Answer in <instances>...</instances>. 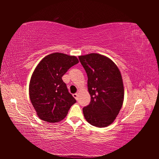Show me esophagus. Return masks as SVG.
Masks as SVG:
<instances>
[{"label":"esophagus","mask_w":159,"mask_h":159,"mask_svg":"<svg viewBox=\"0 0 159 159\" xmlns=\"http://www.w3.org/2000/svg\"><path fill=\"white\" fill-rule=\"evenodd\" d=\"M73 96H74V98H75L76 100H78V93H74V94H73Z\"/></svg>","instance_id":"esophagus-1"}]
</instances>
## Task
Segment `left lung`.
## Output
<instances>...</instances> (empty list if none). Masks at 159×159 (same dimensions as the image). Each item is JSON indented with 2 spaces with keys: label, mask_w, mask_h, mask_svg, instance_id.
I'll return each instance as SVG.
<instances>
[{
  "label": "left lung",
  "mask_w": 159,
  "mask_h": 159,
  "mask_svg": "<svg viewBox=\"0 0 159 159\" xmlns=\"http://www.w3.org/2000/svg\"><path fill=\"white\" fill-rule=\"evenodd\" d=\"M88 80L89 105L83 109L84 117L92 126L103 128L113 122L124 101L122 78L117 66L108 57L97 53L79 56Z\"/></svg>",
  "instance_id": "1"
}]
</instances>
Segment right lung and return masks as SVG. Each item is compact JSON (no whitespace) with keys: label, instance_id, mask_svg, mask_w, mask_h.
<instances>
[{"label":"right lung","instance_id":"add662e5","mask_svg":"<svg viewBox=\"0 0 159 159\" xmlns=\"http://www.w3.org/2000/svg\"><path fill=\"white\" fill-rule=\"evenodd\" d=\"M79 63L75 56L55 52L45 57L36 67L29 83V96L37 115L50 123L67 116L76 102L70 93L62 76Z\"/></svg>","mask_w":159,"mask_h":159}]
</instances>
